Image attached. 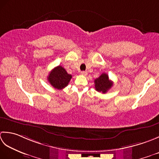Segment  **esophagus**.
Returning <instances> with one entry per match:
<instances>
[{"instance_id":"34e87169","label":"esophagus","mask_w":159,"mask_h":159,"mask_svg":"<svg viewBox=\"0 0 159 159\" xmlns=\"http://www.w3.org/2000/svg\"><path fill=\"white\" fill-rule=\"evenodd\" d=\"M81 74H82V75L86 76L88 75V73H87V71H82V72H81Z\"/></svg>"}]
</instances>
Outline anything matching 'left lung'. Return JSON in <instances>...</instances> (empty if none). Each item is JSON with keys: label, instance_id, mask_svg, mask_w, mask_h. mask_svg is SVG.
Segmentation results:
<instances>
[{"label": "left lung", "instance_id": "obj_1", "mask_svg": "<svg viewBox=\"0 0 159 159\" xmlns=\"http://www.w3.org/2000/svg\"><path fill=\"white\" fill-rule=\"evenodd\" d=\"M112 85V82L109 80L108 75L106 73H102L98 78L95 80V90L99 93H107Z\"/></svg>", "mask_w": 159, "mask_h": 159}]
</instances>
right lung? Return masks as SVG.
<instances>
[{
    "label": "right lung",
    "mask_w": 159,
    "mask_h": 159,
    "mask_svg": "<svg viewBox=\"0 0 159 159\" xmlns=\"http://www.w3.org/2000/svg\"><path fill=\"white\" fill-rule=\"evenodd\" d=\"M72 75L68 74L62 66H58L51 71L47 80L53 88L61 90L68 86Z\"/></svg>",
    "instance_id": "right-lung-1"
}]
</instances>
